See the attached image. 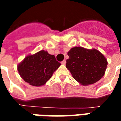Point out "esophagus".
Here are the masks:
<instances>
[{
	"label": "esophagus",
	"mask_w": 121,
	"mask_h": 121,
	"mask_svg": "<svg viewBox=\"0 0 121 121\" xmlns=\"http://www.w3.org/2000/svg\"><path fill=\"white\" fill-rule=\"evenodd\" d=\"M65 63H66V61L65 60L61 61V64H62V65H65Z\"/></svg>",
	"instance_id": "1"
}]
</instances>
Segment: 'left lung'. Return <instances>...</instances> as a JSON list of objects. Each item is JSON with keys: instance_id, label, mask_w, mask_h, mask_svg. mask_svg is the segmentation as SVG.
Masks as SVG:
<instances>
[{"instance_id": "left-lung-1", "label": "left lung", "mask_w": 121, "mask_h": 121, "mask_svg": "<svg viewBox=\"0 0 121 121\" xmlns=\"http://www.w3.org/2000/svg\"><path fill=\"white\" fill-rule=\"evenodd\" d=\"M66 67L76 81L83 86L96 83L104 75L108 61L96 49L81 47L71 48L67 53Z\"/></svg>"}]
</instances>
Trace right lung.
I'll use <instances>...</instances> for the list:
<instances>
[{"label":"right lung","instance_id":"add662e5","mask_svg":"<svg viewBox=\"0 0 121 121\" xmlns=\"http://www.w3.org/2000/svg\"><path fill=\"white\" fill-rule=\"evenodd\" d=\"M60 65L54 56L41 50L35 54L27 56L18 65L17 70L26 82L38 87L45 85Z\"/></svg>","mask_w":121,"mask_h":121}]
</instances>
